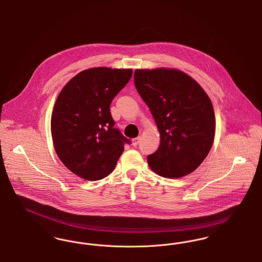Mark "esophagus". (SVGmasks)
Wrapping results in <instances>:
<instances>
[{
    "label": "esophagus",
    "mask_w": 262,
    "mask_h": 262,
    "mask_svg": "<svg viewBox=\"0 0 262 262\" xmlns=\"http://www.w3.org/2000/svg\"><path fill=\"white\" fill-rule=\"evenodd\" d=\"M139 141H140V137H136V138H134V139H133V145L137 146V144L139 143Z\"/></svg>",
    "instance_id": "esophagus-1"
}]
</instances>
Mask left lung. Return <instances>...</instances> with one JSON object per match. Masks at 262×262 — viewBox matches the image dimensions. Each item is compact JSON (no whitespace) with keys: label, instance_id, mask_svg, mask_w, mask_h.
<instances>
[{"label":"left lung","instance_id":"8db88e82","mask_svg":"<svg viewBox=\"0 0 262 262\" xmlns=\"http://www.w3.org/2000/svg\"><path fill=\"white\" fill-rule=\"evenodd\" d=\"M135 84L160 134L158 149L147 156L151 170L171 179L192 173L214 141L211 100L192 77L176 69L136 70Z\"/></svg>","mask_w":262,"mask_h":262}]
</instances>
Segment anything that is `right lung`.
Segmentation results:
<instances>
[{
    "label": "right lung",
    "instance_id": "obj_1",
    "mask_svg": "<svg viewBox=\"0 0 262 262\" xmlns=\"http://www.w3.org/2000/svg\"><path fill=\"white\" fill-rule=\"evenodd\" d=\"M132 75V69H88L74 76L56 100L51 118L54 147L79 178L98 181L109 176L124 144L130 142L114 127L110 105Z\"/></svg>",
    "mask_w": 262,
    "mask_h": 262
}]
</instances>
